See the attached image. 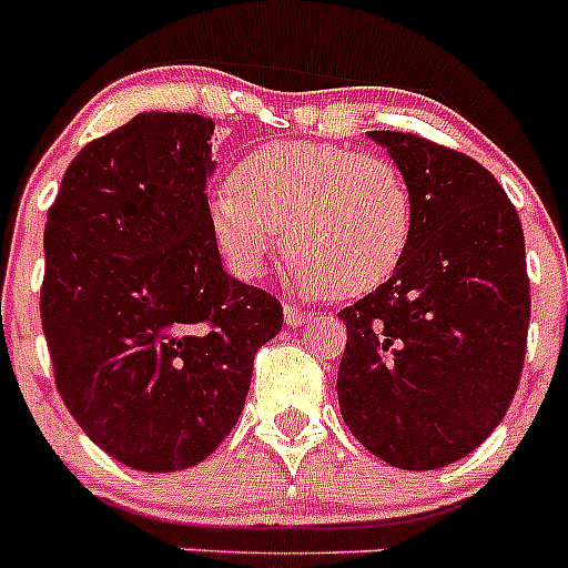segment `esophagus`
I'll use <instances>...</instances> for the list:
<instances>
[{
    "label": "esophagus",
    "mask_w": 568,
    "mask_h": 568,
    "mask_svg": "<svg viewBox=\"0 0 568 568\" xmlns=\"http://www.w3.org/2000/svg\"><path fill=\"white\" fill-rule=\"evenodd\" d=\"M310 318H313L310 310H301L295 307V304H284V321H287L290 327H301V324H307Z\"/></svg>",
    "instance_id": "34e87169"
}]
</instances>
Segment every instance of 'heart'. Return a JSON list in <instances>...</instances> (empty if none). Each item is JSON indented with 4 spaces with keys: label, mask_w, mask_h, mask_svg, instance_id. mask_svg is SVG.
I'll use <instances>...</instances> for the list:
<instances>
[{
    "label": "heart",
    "mask_w": 568,
    "mask_h": 568,
    "mask_svg": "<svg viewBox=\"0 0 568 568\" xmlns=\"http://www.w3.org/2000/svg\"><path fill=\"white\" fill-rule=\"evenodd\" d=\"M207 222L224 264L258 278L284 230L290 278L304 293L355 298L400 267L415 230L413 190L393 159L341 144L253 150L210 193Z\"/></svg>",
    "instance_id": "1"
}]
</instances>
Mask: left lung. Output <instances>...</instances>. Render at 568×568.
Returning a JSON list of instances; mask_svg holds the SVG:
<instances>
[{
  "mask_svg": "<svg viewBox=\"0 0 568 568\" xmlns=\"http://www.w3.org/2000/svg\"><path fill=\"white\" fill-rule=\"evenodd\" d=\"M413 190L400 267L341 310L344 424L398 469H440L478 449L520 384L529 275L518 210L466 153L369 130Z\"/></svg>",
  "mask_w": 568,
  "mask_h": 568,
  "instance_id": "left-lung-1",
  "label": "left lung"
}]
</instances>
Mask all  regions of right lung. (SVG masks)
I'll return each mask as SVG.
<instances>
[{
	"label": "right lung",
	"instance_id": "add662e5",
	"mask_svg": "<svg viewBox=\"0 0 568 568\" xmlns=\"http://www.w3.org/2000/svg\"><path fill=\"white\" fill-rule=\"evenodd\" d=\"M215 122L139 113L70 162L44 224L42 329L84 435L139 471L202 464L247 400L270 293L224 273L207 222Z\"/></svg>",
	"mask_w": 568,
	"mask_h": 568
}]
</instances>
